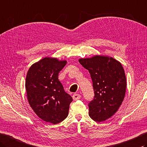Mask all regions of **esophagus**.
Segmentation results:
<instances>
[{
  "label": "esophagus",
  "instance_id": "1",
  "mask_svg": "<svg viewBox=\"0 0 147 147\" xmlns=\"http://www.w3.org/2000/svg\"><path fill=\"white\" fill-rule=\"evenodd\" d=\"M81 98V96L78 94H74L73 96V99L74 100H76L78 99H80Z\"/></svg>",
  "mask_w": 147,
  "mask_h": 147
}]
</instances>
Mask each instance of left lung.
Instances as JSON below:
<instances>
[{"label":"left lung","mask_w":147,"mask_h":147,"mask_svg":"<svg viewBox=\"0 0 147 147\" xmlns=\"http://www.w3.org/2000/svg\"><path fill=\"white\" fill-rule=\"evenodd\" d=\"M78 61L88 70L93 82L95 96L88 105L89 116L95 121H105L116 113L124 99L127 85L124 69L119 61L105 55Z\"/></svg>","instance_id":"obj_1"}]
</instances>
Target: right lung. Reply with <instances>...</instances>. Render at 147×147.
I'll list each match as a JSON object with an SVG mask.
<instances>
[{
    "label": "right lung",
    "instance_id": "right-lung-1",
    "mask_svg": "<svg viewBox=\"0 0 147 147\" xmlns=\"http://www.w3.org/2000/svg\"><path fill=\"white\" fill-rule=\"evenodd\" d=\"M66 64L65 60L45 57L32 65L26 76L25 89L30 107L40 119L53 124L67 117L73 101L58 79Z\"/></svg>",
    "mask_w": 147,
    "mask_h": 147
}]
</instances>
